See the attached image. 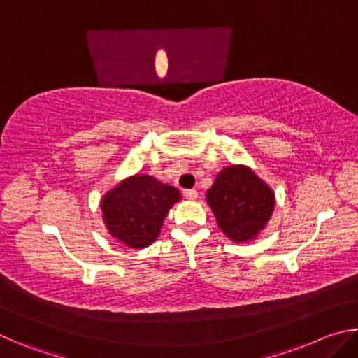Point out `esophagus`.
Returning <instances> with one entry per match:
<instances>
[{"instance_id": "obj_1", "label": "esophagus", "mask_w": 358, "mask_h": 358, "mask_svg": "<svg viewBox=\"0 0 358 358\" xmlns=\"http://www.w3.org/2000/svg\"><path fill=\"white\" fill-rule=\"evenodd\" d=\"M183 196L187 199V201H196L197 196H199V192L196 189H185L183 191Z\"/></svg>"}]
</instances>
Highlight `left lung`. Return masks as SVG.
<instances>
[{"label": "left lung", "instance_id": "obj_1", "mask_svg": "<svg viewBox=\"0 0 358 358\" xmlns=\"http://www.w3.org/2000/svg\"><path fill=\"white\" fill-rule=\"evenodd\" d=\"M217 226L237 243L254 240L275 208V192L246 166H229L205 194Z\"/></svg>", "mask_w": 358, "mask_h": 358}]
</instances>
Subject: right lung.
I'll use <instances>...</instances> for the list:
<instances>
[{"label":"right lung","instance_id":"1","mask_svg":"<svg viewBox=\"0 0 358 358\" xmlns=\"http://www.w3.org/2000/svg\"><path fill=\"white\" fill-rule=\"evenodd\" d=\"M180 199L177 187L150 175H134L102 197V220L113 238L141 250L157 238L169 210Z\"/></svg>","mask_w":358,"mask_h":358}]
</instances>
